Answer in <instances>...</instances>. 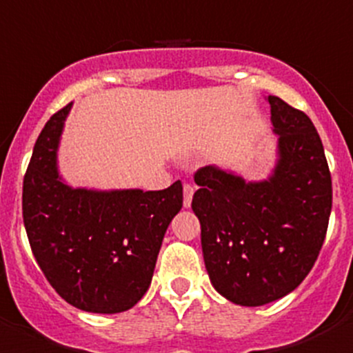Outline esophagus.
Here are the masks:
<instances>
[{
	"label": "esophagus",
	"mask_w": 353,
	"mask_h": 353,
	"mask_svg": "<svg viewBox=\"0 0 353 353\" xmlns=\"http://www.w3.org/2000/svg\"><path fill=\"white\" fill-rule=\"evenodd\" d=\"M192 196H194V187H192L191 183H185V185H183V207H191Z\"/></svg>",
	"instance_id": "34e87169"
}]
</instances>
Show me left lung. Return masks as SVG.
<instances>
[{
	"instance_id": "obj_1",
	"label": "left lung",
	"mask_w": 353,
	"mask_h": 353,
	"mask_svg": "<svg viewBox=\"0 0 353 353\" xmlns=\"http://www.w3.org/2000/svg\"><path fill=\"white\" fill-rule=\"evenodd\" d=\"M276 164L263 180L219 166L194 174L192 210L212 286L239 305H263L297 288L313 269L332 208V180L313 121L269 95Z\"/></svg>"
}]
</instances>
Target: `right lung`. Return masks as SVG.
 I'll return each instance as SVG.
<instances>
[{"label": "right lung", "instance_id": "obj_1", "mask_svg": "<svg viewBox=\"0 0 353 353\" xmlns=\"http://www.w3.org/2000/svg\"><path fill=\"white\" fill-rule=\"evenodd\" d=\"M70 108L52 114L35 143L23 183L24 228L61 299L88 313H121L152 283L164 233L182 208V182L146 192L68 185L58 146Z\"/></svg>", "mask_w": 353, "mask_h": 353}]
</instances>
